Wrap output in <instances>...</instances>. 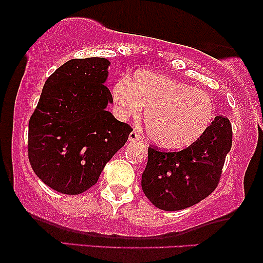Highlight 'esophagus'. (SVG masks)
<instances>
[{
    "label": "esophagus",
    "mask_w": 263,
    "mask_h": 263,
    "mask_svg": "<svg viewBox=\"0 0 263 263\" xmlns=\"http://www.w3.org/2000/svg\"><path fill=\"white\" fill-rule=\"evenodd\" d=\"M141 140V134L138 131H132L128 136V141L129 142H136Z\"/></svg>",
    "instance_id": "obj_1"
}]
</instances>
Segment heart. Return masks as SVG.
<instances>
[{
  "mask_svg": "<svg viewBox=\"0 0 263 263\" xmlns=\"http://www.w3.org/2000/svg\"><path fill=\"white\" fill-rule=\"evenodd\" d=\"M112 99L120 119H137L146 108L147 135L167 149L183 148L198 141L215 114L213 99L206 92L151 71H140L132 81L117 80Z\"/></svg>",
  "mask_w": 263,
  "mask_h": 263,
  "instance_id": "obj_1",
  "label": "heart"
}]
</instances>
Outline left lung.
Returning a JSON list of instances; mask_svg holds the SVG:
<instances>
[{"label":"left lung","mask_w":263,"mask_h":263,"mask_svg":"<svg viewBox=\"0 0 263 263\" xmlns=\"http://www.w3.org/2000/svg\"><path fill=\"white\" fill-rule=\"evenodd\" d=\"M231 143L230 121L216 116L198 141L179 152L149 146L141 182L143 193L156 208L165 211L199 203L218 186Z\"/></svg>","instance_id":"obj_1"}]
</instances>
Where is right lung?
Returning <instances> with one entry per match:
<instances>
[{
	"label": "right lung",
	"mask_w": 263,
	"mask_h": 263,
	"mask_svg": "<svg viewBox=\"0 0 263 263\" xmlns=\"http://www.w3.org/2000/svg\"><path fill=\"white\" fill-rule=\"evenodd\" d=\"M105 58L71 59L48 78L28 125V158L48 186L75 195L99 180L132 128L106 111Z\"/></svg>",
	"instance_id": "1"
}]
</instances>
